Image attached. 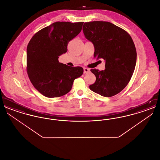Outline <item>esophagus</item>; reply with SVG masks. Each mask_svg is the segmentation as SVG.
Returning a JSON list of instances; mask_svg holds the SVG:
<instances>
[{
    "mask_svg": "<svg viewBox=\"0 0 160 160\" xmlns=\"http://www.w3.org/2000/svg\"><path fill=\"white\" fill-rule=\"evenodd\" d=\"M89 72H90V69L84 68V73H88Z\"/></svg>",
    "mask_w": 160,
    "mask_h": 160,
    "instance_id": "obj_1",
    "label": "esophagus"
}]
</instances>
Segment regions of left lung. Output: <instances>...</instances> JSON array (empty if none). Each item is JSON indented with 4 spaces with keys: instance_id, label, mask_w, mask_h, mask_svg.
<instances>
[{
    "instance_id": "left-lung-1",
    "label": "left lung",
    "mask_w": 160,
    "mask_h": 160,
    "mask_svg": "<svg viewBox=\"0 0 160 160\" xmlns=\"http://www.w3.org/2000/svg\"><path fill=\"white\" fill-rule=\"evenodd\" d=\"M85 38L95 48L94 58L106 61V69H92L96 81L90 89L105 97H113L127 86L133 74L137 52L129 34L122 28L107 22L84 23Z\"/></svg>"
}]
</instances>
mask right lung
I'll use <instances>...</instances> for the list:
<instances>
[{
  "mask_svg": "<svg viewBox=\"0 0 160 160\" xmlns=\"http://www.w3.org/2000/svg\"><path fill=\"white\" fill-rule=\"evenodd\" d=\"M83 22H57L37 32L27 47V72L31 83L44 96L56 98L71 91L83 69L60 63L69 42L82 31Z\"/></svg>",
  "mask_w": 160,
  "mask_h": 160,
  "instance_id": "obj_1",
  "label": "right lung"
}]
</instances>
